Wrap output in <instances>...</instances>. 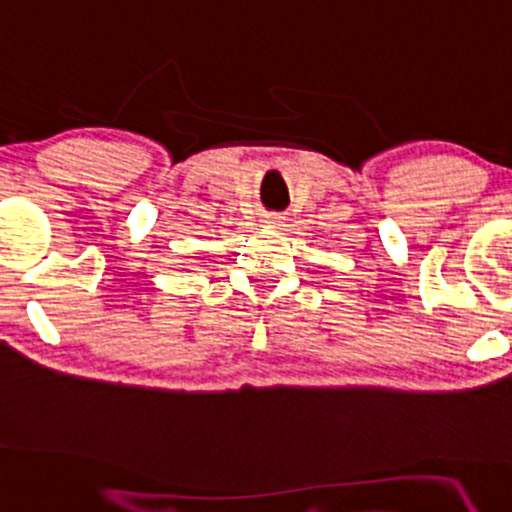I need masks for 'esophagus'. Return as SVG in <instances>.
<instances>
[{
  "instance_id": "34e87169",
  "label": "esophagus",
  "mask_w": 512,
  "mask_h": 512,
  "mask_svg": "<svg viewBox=\"0 0 512 512\" xmlns=\"http://www.w3.org/2000/svg\"><path fill=\"white\" fill-rule=\"evenodd\" d=\"M263 223L270 227H280L282 223H285V216H282V213H275V211L263 213Z\"/></svg>"
}]
</instances>
